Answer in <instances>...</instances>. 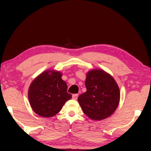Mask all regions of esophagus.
Masks as SVG:
<instances>
[{
  "label": "esophagus",
  "mask_w": 151,
  "mask_h": 151,
  "mask_svg": "<svg viewBox=\"0 0 151 151\" xmlns=\"http://www.w3.org/2000/svg\"><path fill=\"white\" fill-rule=\"evenodd\" d=\"M77 98H78V94H73L72 95V99H77Z\"/></svg>",
  "instance_id": "34e87169"
}]
</instances>
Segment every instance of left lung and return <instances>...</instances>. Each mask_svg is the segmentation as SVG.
Wrapping results in <instances>:
<instances>
[{"instance_id": "1", "label": "left lung", "mask_w": 151, "mask_h": 151, "mask_svg": "<svg viewBox=\"0 0 151 151\" xmlns=\"http://www.w3.org/2000/svg\"><path fill=\"white\" fill-rule=\"evenodd\" d=\"M87 91L78 97L83 112L96 121L110 116L118 106L120 91L113 77L101 69L92 70L85 80Z\"/></svg>"}]
</instances>
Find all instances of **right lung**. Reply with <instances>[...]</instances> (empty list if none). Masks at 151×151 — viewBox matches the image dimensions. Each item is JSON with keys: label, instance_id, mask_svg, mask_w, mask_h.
I'll return each mask as SVG.
<instances>
[{"label": "right lung", "instance_id": "obj_1", "mask_svg": "<svg viewBox=\"0 0 151 151\" xmlns=\"http://www.w3.org/2000/svg\"><path fill=\"white\" fill-rule=\"evenodd\" d=\"M59 71H44L30 84L28 98L30 106L36 114L50 118L59 112L65 102L71 99L67 85Z\"/></svg>", "mask_w": 151, "mask_h": 151}]
</instances>
